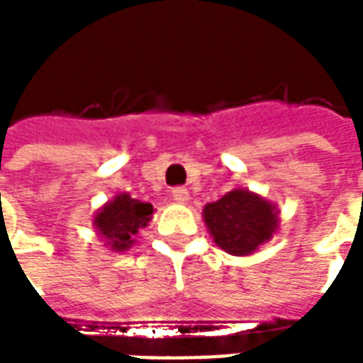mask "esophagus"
I'll return each mask as SVG.
<instances>
[{
	"label": "esophagus",
	"mask_w": 363,
	"mask_h": 363,
	"mask_svg": "<svg viewBox=\"0 0 363 363\" xmlns=\"http://www.w3.org/2000/svg\"><path fill=\"white\" fill-rule=\"evenodd\" d=\"M172 196H174L175 202L186 203L189 200V191L186 188H174L172 189Z\"/></svg>",
	"instance_id": "esophagus-1"
}]
</instances>
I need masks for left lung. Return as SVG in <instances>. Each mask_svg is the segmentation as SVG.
<instances>
[{
  "label": "left lung",
  "instance_id": "left-lung-1",
  "mask_svg": "<svg viewBox=\"0 0 363 363\" xmlns=\"http://www.w3.org/2000/svg\"><path fill=\"white\" fill-rule=\"evenodd\" d=\"M203 222L214 242L228 255L248 257L269 242L279 226L274 203L248 189H232L218 202L203 206Z\"/></svg>",
  "mask_w": 363,
  "mask_h": 363
}]
</instances>
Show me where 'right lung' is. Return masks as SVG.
Segmentation results:
<instances>
[{
	"mask_svg": "<svg viewBox=\"0 0 363 363\" xmlns=\"http://www.w3.org/2000/svg\"><path fill=\"white\" fill-rule=\"evenodd\" d=\"M151 214V203L133 200L129 194H117L96 212L92 224L111 250L123 252L135 244L137 234L149 224Z\"/></svg>",
	"mask_w": 363,
	"mask_h": 363,
	"instance_id": "1",
	"label": "right lung"
}]
</instances>
